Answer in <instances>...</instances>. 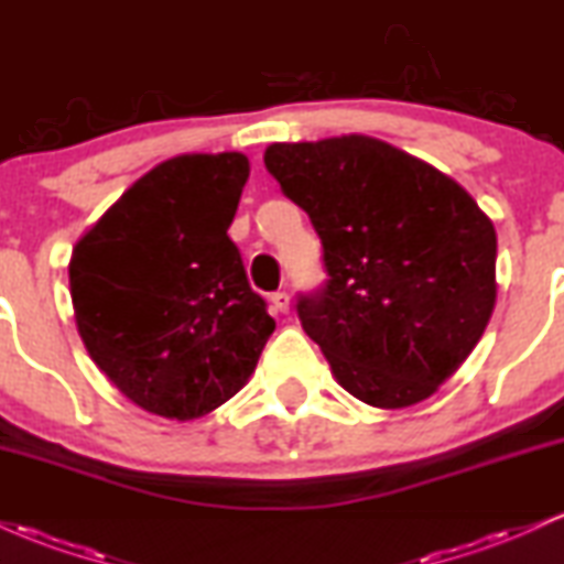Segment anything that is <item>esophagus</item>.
Returning <instances> with one entry per match:
<instances>
[{
  "instance_id": "1",
  "label": "esophagus",
  "mask_w": 564,
  "mask_h": 564,
  "mask_svg": "<svg viewBox=\"0 0 564 564\" xmlns=\"http://www.w3.org/2000/svg\"><path fill=\"white\" fill-rule=\"evenodd\" d=\"M270 307H273V313H289L291 300L286 291H278V294L270 296Z\"/></svg>"
}]
</instances>
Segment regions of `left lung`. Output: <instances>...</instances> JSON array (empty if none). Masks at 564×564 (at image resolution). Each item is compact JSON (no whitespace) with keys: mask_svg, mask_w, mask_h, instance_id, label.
<instances>
[{"mask_svg":"<svg viewBox=\"0 0 564 564\" xmlns=\"http://www.w3.org/2000/svg\"><path fill=\"white\" fill-rule=\"evenodd\" d=\"M264 166L310 215L328 281L296 304L334 379L416 405L469 358L496 307V228L456 180L368 134L273 142Z\"/></svg>","mask_w":564,"mask_h":564,"instance_id":"left-lung-1","label":"left lung"}]
</instances>
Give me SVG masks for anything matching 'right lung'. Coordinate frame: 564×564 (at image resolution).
<instances>
[{"mask_svg": "<svg viewBox=\"0 0 564 564\" xmlns=\"http://www.w3.org/2000/svg\"><path fill=\"white\" fill-rule=\"evenodd\" d=\"M246 180L238 151L166 159L74 246L84 347L142 411L206 416L249 381L275 332L228 238Z\"/></svg>", "mask_w": 564, "mask_h": 564, "instance_id": "obj_1", "label": "right lung"}]
</instances>
